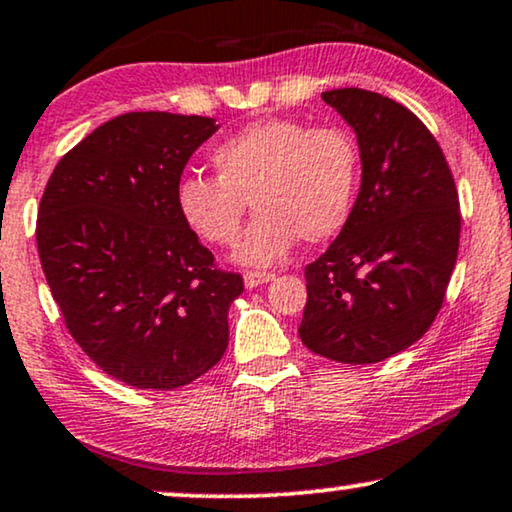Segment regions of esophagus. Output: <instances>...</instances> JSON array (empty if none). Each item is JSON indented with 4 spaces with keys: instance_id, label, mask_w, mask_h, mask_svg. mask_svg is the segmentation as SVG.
Returning a JSON list of instances; mask_svg holds the SVG:
<instances>
[{
    "instance_id": "1",
    "label": "esophagus",
    "mask_w": 512,
    "mask_h": 512,
    "mask_svg": "<svg viewBox=\"0 0 512 512\" xmlns=\"http://www.w3.org/2000/svg\"><path fill=\"white\" fill-rule=\"evenodd\" d=\"M243 278H245V285H248V288H257V285L274 281V274H271V271H245Z\"/></svg>"
}]
</instances>
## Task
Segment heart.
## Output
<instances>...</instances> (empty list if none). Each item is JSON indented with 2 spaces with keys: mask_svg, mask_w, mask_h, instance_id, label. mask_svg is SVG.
<instances>
[{
  "mask_svg": "<svg viewBox=\"0 0 512 512\" xmlns=\"http://www.w3.org/2000/svg\"><path fill=\"white\" fill-rule=\"evenodd\" d=\"M215 177L177 182V213L201 241L231 245L248 201L255 220L236 245V260L269 267L297 238L325 243L346 227L360 180V147L344 126L297 119L248 124L210 152Z\"/></svg>",
  "mask_w": 512,
  "mask_h": 512,
  "instance_id": "1",
  "label": "heart"
}]
</instances>
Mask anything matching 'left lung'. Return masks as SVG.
Masks as SVG:
<instances>
[{"label":"left lung","mask_w":512,"mask_h":512,"mask_svg":"<svg viewBox=\"0 0 512 512\" xmlns=\"http://www.w3.org/2000/svg\"><path fill=\"white\" fill-rule=\"evenodd\" d=\"M323 100L358 135L363 182L335 243L306 264L299 337L323 358L372 365L440 313L459 255V192L438 140L400 102L363 88Z\"/></svg>","instance_id":"8db88e82"}]
</instances>
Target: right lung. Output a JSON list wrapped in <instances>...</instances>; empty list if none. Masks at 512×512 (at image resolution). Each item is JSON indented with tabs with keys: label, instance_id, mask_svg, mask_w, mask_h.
I'll return each mask as SVG.
<instances>
[{
	"label": "right lung",
	"instance_id": "right-lung-1",
	"mask_svg": "<svg viewBox=\"0 0 512 512\" xmlns=\"http://www.w3.org/2000/svg\"><path fill=\"white\" fill-rule=\"evenodd\" d=\"M208 117L128 112L74 145L46 182L37 250L81 351L135 388L192 384L227 351L243 276L222 271L177 213Z\"/></svg>",
	"mask_w": 512,
	"mask_h": 512
}]
</instances>
